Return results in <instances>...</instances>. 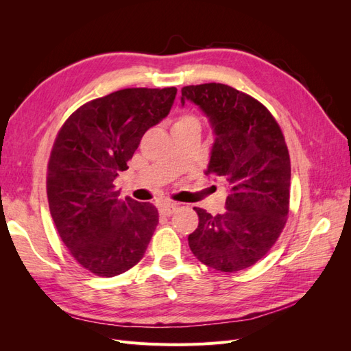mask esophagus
<instances>
[{"instance_id": "obj_1", "label": "esophagus", "mask_w": 351, "mask_h": 351, "mask_svg": "<svg viewBox=\"0 0 351 351\" xmlns=\"http://www.w3.org/2000/svg\"><path fill=\"white\" fill-rule=\"evenodd\" d=\"M177 209H178V205H176V204H162L161 206H159V214L164 217H169V215H173Z\"/></svg>"}]
</instances>
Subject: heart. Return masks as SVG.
Masks as SVG:
<instances>
[{
    "mask_svg": "<svg viewBox=\"0 0 351 351\" xmlns=\"http://www.w3.org/2000/svg\"><path fill=\"white\" fill-rule=\"evenodd\" d=\"M187 121H195V119H193V117H190V115H183V117H180L178 121H177L176 124H180V123H187Z\"/></svg>",
    "mask_w": 351,
    "mask_h": 351,
    "instance_id": "1",
    "label": "heart"
}]
</instances>
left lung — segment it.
Here are the masks:
<instances>
[{
    "mask_svg": "<svg viewBox=\"0 0 351 351\" xmlns=\"http://www.w3.org/2000/svg\"><path fill=\"white\" fill-rule=\"evenodd\" d=\"M206 115L215 139L206 174L224 182L226 212L195 208L197 228L189 246L206 267L237 272L262 259L280 237L289 215L290 155L278 123L249 95L222 83L182 89Z\"/></svg>",
    "mask_w": 351,
    "mask_h": 351,
    "instance_id": "8db88e82",
    "label": "left lung"
}]
</instances>
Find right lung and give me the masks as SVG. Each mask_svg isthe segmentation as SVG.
Instances as JSON below:
<instances>
[{
    "mask_svg": "<svg viewBox=\"0 0 351 351\" xmlns=\"http://www.w3.org/2000/svg\"><path fill=\"white\" fill-rule=\"evenodd\" d=\"M176 88H133L74 111L52 146L47 195L51 217L71 256L98 277L133 268L158 226L149 202L120 197L114 182L142 136L169 114Z\"/></svg>",
    "mask_w": 351,
    "mask_h": 351,
    "instance_id": "right-lung-1",
    "label": "right lung"
}]
</instances>
